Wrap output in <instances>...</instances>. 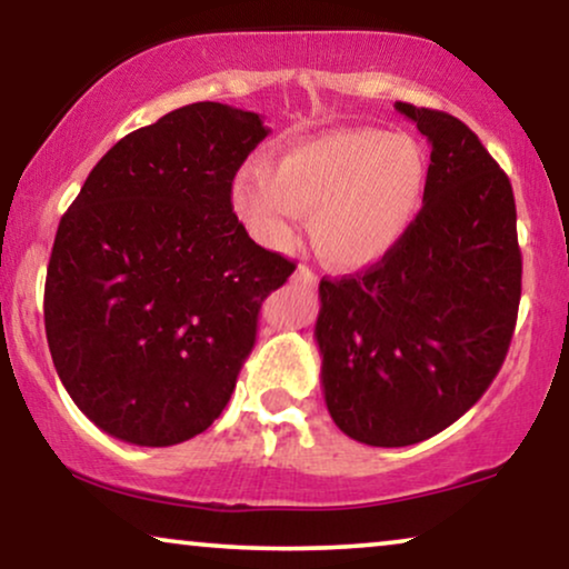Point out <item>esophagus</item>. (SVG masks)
Returning a JSON list of instances; mask_svg holds the SVG:
<instances>
[{"label": "esophagus", "mask_w": 569, "mask_h": 569, "mask_svg": "<svg viewBox=\"0 0 569 569\" xmlns=\"http://www.w3.org/2000/svg\"><path fill=\"white\" fill-rule=\"evenodd\" d=\"M295 282H300V284H306V287H316V282H318V277L313 274V269H308V267H298V271H295Z\"/></svg>", "instance_id": "esophagus-1"}]
</instances>
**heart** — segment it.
Here are the masks:
<instances>
[{"label":"heart","instance_id":"obj_1","mask_svg":"<svg viewBox=\"0 0 569 569\" xmlns=\"http://www.w3.org/2000/svg\"><path fill=\"white\" fill-rule=\"evenodd\" d=\"M430 158L409 134L339 129L295 142L240 170L230 201L251 236L290 248L298 217H313L316 251L339 269H365L401 246L422 212Z\"/></svg>","mask_w":569,"mask_h":569}]
</instances>
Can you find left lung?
I'll return each mask as SVG.
<instances>
[{
	"instance_id": "left-lung-1",
	"label": "left lung",
	"mask_w": 569,
	"mask_h": 569,
	"mask_svg": "<svg viewBox=\"0 0 569 569\" xmlns=\"http://www.w3.org/2000/svg\"><path fill=\"white\" fill-rule=\"evenodd\" d=\"M430 142V183L401 246L365 274L323 279L316 341L329 415L376 448L422 442L481 399L520 302L516 199L456 116L396 103Z\"/></svg>"
}]
</instances>
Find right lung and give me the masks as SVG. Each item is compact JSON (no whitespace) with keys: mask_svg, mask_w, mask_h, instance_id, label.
<instances>
[{"mask_svg":"<svg viewBox=\"0 0 569 569\" xmlns=\"http://www.w3.org/2000/svg\"><path fill=\"white\" fill-rule=\"evenodd\" d=\"M267 134L253 111L176 108L116 142L61 217L46 339L67 393L113 438L176 446L228 407L261 302L295 271L232 212V178Z\"/></svg>","mask_w":569,"mask_h":569,"instance_id":"right-lung-1","label":"right lung"}]
</instances>
